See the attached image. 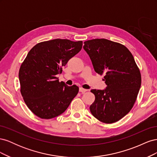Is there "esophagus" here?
<instances>
[{"instance_id": "34e87169", "label": "esophagus", "mask_w": 157, "mask_h": 157, "mask_svg": "<svg viewBox=\"0 0 157 157\" xmlns=\"http://www.w3.org/2000/svg\"><path fill=\"white\" fill-rule=\"evenodd\" d=\"M86 91H88V90H86V89H84V88H82V87L79 88V92H80L84 93V92H86Z\"/></svg>"}]
</instances>
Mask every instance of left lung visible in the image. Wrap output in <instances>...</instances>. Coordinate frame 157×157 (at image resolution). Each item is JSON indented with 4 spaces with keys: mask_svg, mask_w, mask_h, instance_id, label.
I'll return each instance as SVG.
<instances>
[{
    "mask_svg": "<svg viewBox=\"0 0 157 157\" xmlns=\"http://www.w3.org/2000/svg\"><path fill=\"white\" fill-rule=\"evenodd\" d=\"M83 48L94 71L104 75L107 87L91 90L92 115L106 124L119 121L130 111L141 87V77L134 57L126 46L105 39L85 41Z\"/></svg>",
    "mask_w": 157,
    "mask_h": 157,
    "instance_id": "obj_1",
    "label": "left lung"
}]
</instances>
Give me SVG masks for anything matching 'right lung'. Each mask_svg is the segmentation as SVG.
Instances as JSON below:
<instances>
[{"instance_id":"1","label":"right lung","mask_w":157,"mask_h":157,"mask_svg":"<svg viewBox=\"0 0 157 157\" xmlns=\"http://www.w3.org/2000/svg\"><path fill=\"white\" fill-rule=\"evenodd\" d=\"M82 46V41L57 39L38 43L29 52L19 80L24 101L37 117L50 119L60 115L77 96L78 87L59 82L56 75Z\"/></svg>"}]
</instances>
